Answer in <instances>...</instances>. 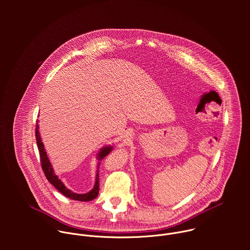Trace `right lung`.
Instances as JSON below:
<instances>
[{"mask_svg":"<svg viewBox=\"0 0 250 250\" xmlns=\"http://www.w3.org/2000/svg\"><path fill=\"white\" fill-rule=\"evenodd\" d=\"M40 125H39V121H37V128H35V138H37V145L39 147V151H40V156H41V162H42V170L44 172V175L46 177V179L49 181V183H51L61 194H63L65 197L72 199L75 201H81V202H89L94 200L95 198L98 197L99 194V189H100V182H99V166H100V162L108 155L112 150H113V146H104L103 148H101V150L99 151V153L97 154V160H98V165H97V173H96V181H95V185L93 187V189L85 194H77L74 193L71 190L67 189L66 186L63 184V182L59 179L58 176L54 173V170L52 168V165L49 161V158L47 156V153L45 151L44 146L42 141V137H41V133H40Z\"/></svg>","mask_w":250,"mask_h":250,"instance_id":"obj_1","label":"right lung"}]
</instances>
